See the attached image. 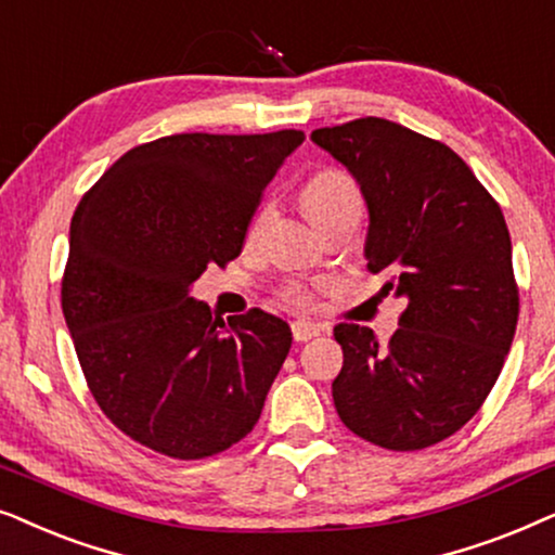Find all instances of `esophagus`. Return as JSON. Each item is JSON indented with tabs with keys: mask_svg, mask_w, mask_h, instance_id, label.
<instances>
[{
	"mask_svg": "<svg viewBox=\"0 0 555 555\" xmlns=\"http://www.w3.org/2000/svg\"><path fill=\"white\" fill-rule=\"evenodd\" d=\"M292 335H294V339H297V343H307V339L320 335V327H317V324H312V322H294L292 324Z\"/></svg>",
	"mask_w": 555,
	"mask_h": 555,
	"instance_id": "obj_1",
	"label": "esophagus"
}]
</instances>
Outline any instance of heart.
<instances>
[{"label": "heart", "instance_id": "heart-1", "mask_svg": "<svg viewBox=\"0 0 555 555\" xmlns=\"http://www.w3.org/2000/svg\"><path fill=\"white\" fill-rule=\"evenodd\" d=\"M301 197H305L307 216L312 218V223L343 210H360V192L350 177L339 169H324V172L314 175L307 182ZM307 299L309 297L301 289L286 292V305L292 307H305Z\"/></svg>", "mask_w": 555, "mask_h": 555}]
</instances>
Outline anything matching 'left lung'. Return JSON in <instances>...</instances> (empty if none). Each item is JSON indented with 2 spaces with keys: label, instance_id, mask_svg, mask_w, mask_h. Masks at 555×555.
I'll list each match as a JSON object with an SVG mask.
<instances>
[{
  "label": "left lung",
  "instance_id": "1",
  "mask_svg": "<svg viewBox=\"0 0 555 555\" xmlns=\"http://www.w3.org/2000/svg\"><path fill=\"white\" fill-rule=\"evenodd\" d=\"M312 142L360 184L367 269L405 299L388 345L371 327H335V409L371 444L426 449L475 416L513 345L520 301L505 218L460 154L396 121L354 118Z\"/></svg>",
  "mask_w": 555,
  "mask_h": 555
}]
</instances>
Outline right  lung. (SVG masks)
Masks as SVG:
<instances>
[{
    "label": "right lung",
    "instance_id": "1",
    "mask_svg": "<svg viewBox=\"0 0 555 555\" xmlns=\"http://www.w3.org/2000/svg\"><path fill=\"white\" fill-rule=\"evenodd\" d=\"M301 142L297 129L154 139L73 212L65 324L95 403L139 444L203 460L261 416L289 324L261 309L225 324L190 286L241 254L261 192Z\"/></svg>",
    "mask_w": 555,
    "mask_h": 555
}]
</instances>
